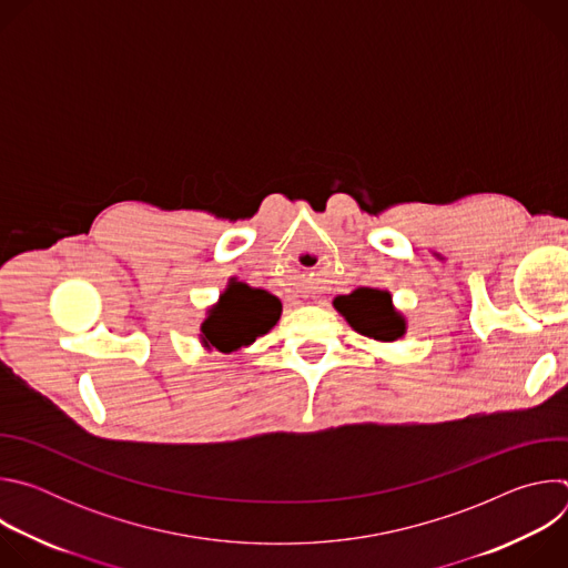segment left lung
<instances>
[{
	"label": "left lung",
	"instance_id": "1",
	"mask_svg": "<svg viewBox=\"0 0 568 568\" xmlns=\"http://www.w3.org/2000/svg\"><path fill=\"white\" fill-rule=\"evenodd\" d=\"M333 303L364 337L375 342H395L407 333V321L393 307V298L384 290L359 287L346 296H337Z\"/></svg>",
	"mask_w": 568,
	"mask_h": 568
}]
</instances>
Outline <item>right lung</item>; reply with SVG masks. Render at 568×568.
<instances>
[{"label":"right lung","instance_id":"1","mask_svg":"<svg viewBox=\"0 0 568 568\" xmlns=\"http://www.w3.org/2000/svg\"><path fill=\"white\" fill-rule=\"evenodd\" d=\"M281 301L267 290L231 281L202 323V344L209 351L233 353L270 333L281 318Z\"/></svg>","mask_w":568,"mask_h":568}]
</instances>
